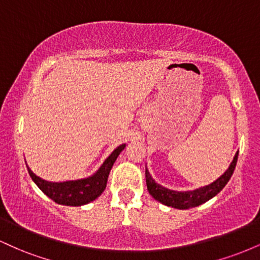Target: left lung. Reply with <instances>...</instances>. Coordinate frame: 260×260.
Returning a JSON list of instances; mask_svg holds the SVG:
<instances>
[{
  "mask_svg": "<svg viewBox=\"0 0 260 260\" xmlns=\"http://www.w3.org/2000/svg\"><path fill=\"white\" fill-rule=\"evenodd\" d=\"M238 151L236 153L234 160L230 164L229 169L223 172V175L220 176L216 181L213 183L208 184V186L197 188L194 190H186V192H177V190L169 189L160 186L153 180L150 174H149L148 169L145 168V180H147V187L150 196L157 202L162 203L164 205L172 207L176 209H189L198 207L203 203L208 202L213 197H215L223 187L228 184V182L234 174L236 164H237Z\"/></svg>",
  "mask_w": 260,
  "mask_h": 260,
  "instance_id": "1",
  "label": "left lung"
}]
</instances>
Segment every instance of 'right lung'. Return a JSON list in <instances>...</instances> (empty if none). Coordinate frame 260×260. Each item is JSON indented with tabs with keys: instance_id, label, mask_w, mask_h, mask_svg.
I'll use <instances>...</instances> for the list:
<instances>
[{
	"instance_id": "obj_1",
	"label": "right lung",
	"mask_w": 260,
	"mask_h": 260,
	"mask_svg": "<svg viewBox=\"0 0 260 260\" xmlns=\"http://www.w3.org/2000/svg\"><path fill=\"white\" fill-rule=\"evenodd\" d=\"M124 148H126V144H121L120 147L116 148L94 175L82 178V180L49 182L35 175L28 168V165L26 168H28L29 175H30L31 180L35 182V184L53 202L62 205L79 207V205L88 204V203L95 201L105 190L110 171H111L117 156Z\"/></svg>"
}]
</instances>
